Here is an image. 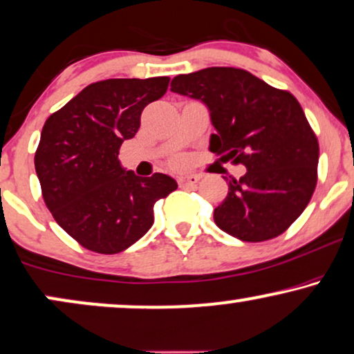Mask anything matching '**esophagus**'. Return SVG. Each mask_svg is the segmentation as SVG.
Returning a JSON list of instances; mask_svg holds the SVG:
<instances>
[{
    "instance_id": "esophagus-1",
    "label": "esophagus",
    "mask_w": 354,
    "mask_h": 354,
    "mask_svg": "<svg viewBox=\"0 0 354 354\" xmlns=\"http://www.w3.org/2000/svg\"><path fill=\"white\" fill-rule=\"evenodd\" d=\"M201 178L198 174H181L180 178H178V183H180V186H194L198 185Z\"/></svg>"
}]
</instances>
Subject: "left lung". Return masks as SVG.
I'll return each instance as SVG.
<instances>
[{"label": "left lung", "instance_id": "obj_1", "mask_svg": "<svg viewBox=\"0 0 354 354\" xmlns=\"http://www.w3.org/2000/svg\"><path fill=\"white\" fill-rule=\"evenodd\" d=\"M171 91L209 107V150L247 168L214 210L218 229L243 241L288 230L314 194L319 165V140L296 97L234 66L178 75Z\"/></svg>", "mask_w": 354, "mask_h": 354}]
</instances>
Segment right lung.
Returning <instances> with one entry per match:
<instances>
[{
    "instance_id": "obj_1",
    "label": "right lung",
    "mask_w": 354,
    "mask_h": 354,
    "mask_svg": "<svg viewBox=\"0 0 354 354\" xmlns=\"http://www.w3.org/2000/svg\"><path fill=\"white\" fill-rule=\"evenodd\" d=\"M168 83V77L91 83L44 124L34 156L42 198L58 225L86 250L124 252L149 232L156 201L178 187L167 174L140 178L119 162L142 111Z\"/></svg>"
}]
</instances>
